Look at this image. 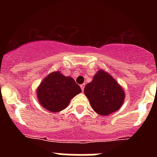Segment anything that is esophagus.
I'll return each mask as SVG.
<instances>
[{"label": "esophagus", "instance_id": "esophagus-1", "mask_svg": "<svg viewBox=\"0 0 157 157\" xmlns=\"http://www.w3.org/2000/svg\"><path fill=\"white\" fill-rule=\"evenodd\" d=\"M80 87H81L82 89V91L84 90V87H85V84H82V85H80Z\"/></svg>", "mask_w": 157, "mask_h": 157}]
</instances>
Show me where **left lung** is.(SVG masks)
<instances>
[{"label": "left lung", "instance_id": "1", "mask_svg": "<svg viewBox=\"0 0 157 157\" xmlns=\"http://www.w3.org/2000/svg\"><path fill=\"white\" fill-rule=\"evenodd\" d=\"M84 93L92 109L98 114L108 116L120 109L125 94L117 82L102 70L94 75L93 81L86 84Z\"/></svg>", "mask_w": 157, "mask_h": 157}]
</instances>
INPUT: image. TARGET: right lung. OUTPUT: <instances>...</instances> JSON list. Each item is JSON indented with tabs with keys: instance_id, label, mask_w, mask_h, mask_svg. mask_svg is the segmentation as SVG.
Instances as JSON below:
<instances>
[{
	"instance_id": "add662e5",
	"label": "right lung",
	"mask_w": 157,
	"mask_h": 157,
	"mask_svg": "<svg viewBox=\"0 0 157 157\" xmlns=\"http://www.w3.org/2000/svg\"><path fill=\"white\" fill-rule=\"evenodd\" d=\"M81 92V88L71 77L59 71L52 72L43 80L37 90L40 104L45 109L56 112L66 109L71 99Z\"/></svg>"
}]
</instances>
